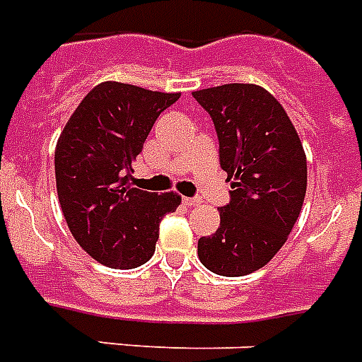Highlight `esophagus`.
Segmentation results:
<instances>
[{"instance_id": "esophagus-1", "label": "esophagus", "mask_w": 362, "mask_h": 362, "mask_svg": "<svg viewBox=\"0 0 362 362\" xmlns=\"http://www.w3.org/2000/svg\"><path fill=\"white\" fill-rule=\"evenodd\" d=\"M182 203L187 204V206H193V204L201 203V199H199V197H184V199H182Z\"/></svg>"}]
</instances>
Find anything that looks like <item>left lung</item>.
Returning <instances> with one entry per match:
<instances>
[{
	"mask_svg": "<svg viewBox=\"0 0 362 362\" xmlns=\"http://www.w3.org/2000/svg\"><path fill=\"white\" fill-rule=\"evenodd\" d=\"M214 122L231 201L220 227L199 238L201 263L214 274L246 276L286 244L306 195V153L274 95L255 84L193 92Z\"/></svg>",
	"mask_w": 362,
	"mask_h": 362,
	"instance_id": "1",
	"label": "left lung"
}]
</instances>
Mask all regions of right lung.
Returning a JSON list of instances; mask_svg holds the SVG:
<instances>
[{
    "label": "right lung",
    "instance_id": "1",
    "mask_svg": "<svg viewBox=\"0 0 362 362\" xmlns=\"http://www.w3.org/2000/svg\"><path fill=\"white\" fill-rule=\"evenodd\" d=\"M180 93L103 82L71 115L56 144L54 169L62 212L75 240L110 269H136L152 257L159 221L182 203L176 192L150 193L131 184L158 116Z\"/></svg>",
    "mask_w": 362,
    "mask_h": 362
}]
</instances>
